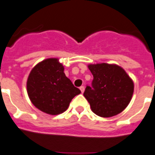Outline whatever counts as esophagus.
<instances>
[{"instance_id":"34e87169","label":"esophagus","mask_w":155,"mask_h":155,"mask_svg":"<svg viewBox=\"0 0 155 155\" xmlns=\"http://www.w3.org/2000/svg\"><path fill=\"white\" fill-rule=\"evenodd\" d=\"M80 91H81L82 93H84V89H85V87H84V86H81V87H80Z\"/></svg>"}]
</instances>
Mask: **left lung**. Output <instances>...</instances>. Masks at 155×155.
Instances as JSON below:
<instances>
[{
    "label": "left lung",
    "mask_w": 155,
    "mask_h": 155,
    "mask_svg": "<svg viewBox=\"0 0 155 155\" xmlns=\"http://www.w3.org/2000/svg\"><path fill=\"white\" fill-rule=\"evenodd\" d=\"M94 76L87 86L84 97L96 115L110 117L121 113L129 104L134 91L133 81L121 67L102 63L89 64Z\"/></svg>",
    "instance_id": "obj_1"
}]
</instances>
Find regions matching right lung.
Listing matches in <instances>:
<instances>
[{
	"instance_id": "obj_1",
	"label": "right lung",
	"mask_w": 155,
	"mask_h": 155,
	"mask_svg": "<svg viewBox=\"0 0 155 155\" xmlns=\"http://www.w3.org/2000/svg\"><path fill=\"white\" fill-rule=\"evenodd\" d=\"M64 69L58 58H48L37 64L27 78L30 100L45 114H62L68 108L71 99L81 93L66 76Z\"/></svg>"
}]
</instances>
